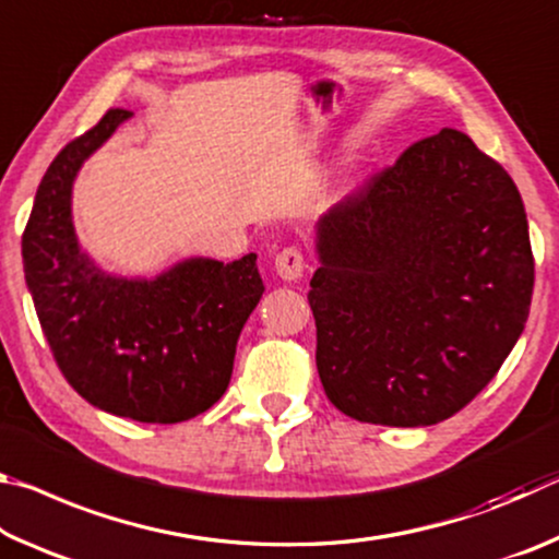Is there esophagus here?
Returning <instances> with one entry per match:
<instances>
[{
	"mask_svg": "<svg viewBox=\"0 0 559 559\" xmlns=\"http://www.w3.org/2000/svg\"><path fill=\"white\" fill-rule=\"evenodd\" d=\"M302 269H306V261H302V253L296 246H288V249L278 251L276 273L283 281H298L302 276Z\"/></svg>",
	"mask_w": 559,
	"mask_h": 559,
	"instance_id": "obj_1",
	"label": "esophagus"
}]
</instances>
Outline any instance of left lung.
I'll list each match as a JSON object with an SVG mask.
<instances>
[{
    "instance_id": "left-lung-1",
    "label": "left lung",
    "mask_w": 559,
    "mask_h": 559,
    "mask_svg": "<svg viewBox=\"0 0 559 559\" xmlns=\"http://www.w3.org/2000/svg\"><path fill=\"white\" fill-rule=\"evenodd\" d=\"M308 302L328 400L431 427L493 380L523 333L535 261L513 179L443 128L320 216Z\"/></svg>"
}]
</instances>
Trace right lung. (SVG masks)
Masks as SVG:
<instances>
[{
	"mask_svg": "<svg viewBox=\"0 0 559 559\" xmlns=\"http://www.w3.org/2000/svg\"><path fill=\"white\" fill-rule=\"evenodd\" d=\"M128 118L108 110L53 157L22 236L24 276L56 365L83 400L135 421L177 424L226 392L263 281L257 253L189 259L145 281L108 276L81 251L73 179Z\"/></svg>",
	"mask_w": 559,
	"mask_h": 559,
	"instance_id": "1",
	"label": "right lung"
}]
</instances>
